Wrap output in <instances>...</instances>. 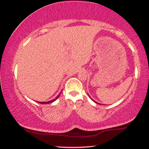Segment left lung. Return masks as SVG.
<instances>
[{
	"label": "left lung",
	"instance_id": "1",
	"mask_svg": "<svg viewBox=\"0 0 149 149\" xmlns=\"http://www.w3.org/2000/svg\"><path fill=\"white\" fill-rule=\"evenodd\" d=\"M92 100H93V99H92ZM93 101H95V100H93Z\"/></svg>",
	"mask_w": 149,
	"mask_h": 149
}]
</instances>
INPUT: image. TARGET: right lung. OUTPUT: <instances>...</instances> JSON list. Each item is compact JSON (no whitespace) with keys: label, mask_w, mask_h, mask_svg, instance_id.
<instances>
[{"label":"right lung","mask_w":149,"mask_h":149,"mask_svg":"<svg viewBox=\"0 0 149 149\" xmlns=\"http://www.w3.org/2000/svg\"><path fill=\"white\" fill-rule=\"evenodd\" d=\"M60 95H61V94H59V95H58L57 96H56L55 99H53V100H51V101H48V102H40V103H41V104H48V103H51V102H53L54 101V100H56V99H57V98H58V96H60Z\"/></svg>","instance_id":"1"}]
</instances>
